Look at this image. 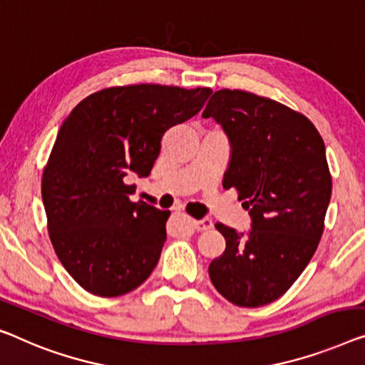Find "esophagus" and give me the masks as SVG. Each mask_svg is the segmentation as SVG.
<instances>
[{
  "label": "esophagus",
  "instance_id": "1",
  "mask_svg": "<svg viewBox=\"0 0 365 365\" xmlns=\"http://www.w3.org/2000/svg\"><path fill=\"white\" fill-rule=\"evenodd\" d=\"M192 226L197 231H208V230H211V227H213V221H211V220H200V221L193 220Z\"/></svg>",
  "mask_w": 365,
  "mask_h": 365
}]
</instances>
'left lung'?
Segmentation results:
<instances>
[{
  "mask_svg": "<svg viewBox=\"0 0 365 365\" xmlns=\"http://www.w3.org/2000/svg\"><path fill=\"white\" fill-rule=\"evenodd\" d=\"M203 118L230 139L222 187L237 190L252 220L247 232L217 222L226 249L210 279L227 302L262 307L293 285L322 239L333 187L324 143L302 113L242 90L215 91Z\"/></svg>",
  "mask_w": 365,
  "mask_h": 365,
  "instance_id": "left-lung-1",
  "label": "left lung"
}]
</instances>
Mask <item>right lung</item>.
I'll return each instance as SVG.
<instances>
[{"label":"right lung","mask_w":365,"mask_h":365,"mask_svg":"<svg viewBox=\"0 0 365 365\" xmlns=\"http://www.w3.org/2000/svg\"><path fill=\"white\" fill-rule=\"evenodd\" d=\"M210 88L113 86L86 96L58 129L42 201L53 251L86 292L119 297L159 262L170 213L133 203L129 177H148L162 135L193 118Z\"/></svg>","instance_id":"1"}]
</instances>
